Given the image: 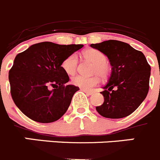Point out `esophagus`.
<instances>
[{
    "label": "esophagus",
    "mask_w": 160,
    "mask_h": 160,
    "mask_svg": "<svg viewBox=\"0 0 160 160\" xmlns=\"http://www.w3.org/2000/svg\"><path fill=\"white\" fill-rule=\"evenodd\" d=\"M82 91H83V92H84V93H86L87 95H92V94H93V93H92V92L87 91V90H84V89H82Z\"/></svg>",
    "instance_id": "esophagus-1"
}]
</instances>
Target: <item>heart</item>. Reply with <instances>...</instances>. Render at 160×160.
Listing matches in <instances>:
<instances>
[{
    "mask_svg": "<svg viewBox=\"0 0 160 160\" xmlns=\"http://www.w3.org/2000/svg\"><path fill=\"white\" fill-rule=\"evenodd\" d=\"M82 56L85 59L93 64L92 67V74H98L102 78H106L109 74V67L106 63V56L102 52L96 49H87L82 52ZM78 56L76 54L68 55L62 62V68L64 72L68 75H74L78 68ZM98 75L93 77H84L78 75L72 78V83L76 86L90 90L99 82Z\"/></svg>",
    "mask_w": 160,
    "mask_h": 160,
    "instance_id": "1",
    "label": "heart"
}]
</instances>
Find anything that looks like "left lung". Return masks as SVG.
<instances>
[{
	"label": "left lung",
	"instance_id": "left-lung-1",
	"mask_svg": "<svg viewBox=\"0 0 160 160\" xmlns=\"http://www.w3.org/2000/svg\"><path fill=\"white\" fill-rule=\"evenodd\" d=\"M90 47L106 55L112 67L110 77L101 92L104 102L96 107V110L102 117L111 119L130 115L148 93L151 67L144 55L118 40L92 43Z\"/></svg>",
	"mask_w": 160,
	"mask_h": 160
}]
</instances>
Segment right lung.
<instances>
[{"mask_svg": "<svg viewBox=\"0 0 160 160\" xmlns=\"http://www.w3.org/2000/svg\"><path fill=\"white\" fill-rule=\"evenodd\" d=\"M82 47L42 42L16 56L8 80L13 102L24 115L39 123L54 122L63 116L79 88L66 86L70 79L62 62Z\"/></svg>", "mask_w": 160, "mask_h": 160, "instance_id": "obj_1", "label": "right lung"}]
</instances>
